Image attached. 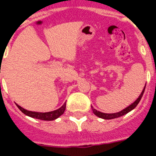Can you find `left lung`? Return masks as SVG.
I'll list each match as a JSON object with an SVG mask.
<instances>
[{"mask_svg":"<svg viewBox=\"0 0 156 156\" xmlns=\"http://www.w3.org/2000/svg\"><path fill=\"white\" fill-rule=\"evenodd\" d=\"M15 104L18 106V108L20 109L21 112H23L25 115L30 116L32 118L40 119V120H43V121H53V120L56 119L60 116H61L64 113L65 109H66V107L62 106L61 108H60L57 110H55V111L48 112H37L27 111V109L23 108L22 107H20L17 104Z\"/></svg>","mask_w":156,"mask_h":156,"instance_id":"obj_1","label":"left lung"}]
</instances>
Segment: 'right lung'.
Wrapping results in <instances>:
<instances>
[{
    "label": "right lung",
    "instance_id": "add662e5",
    "mask_svg": "<svg viewBox=\"0 0 156 156\" xmlns=\"http://www.w3.org/2000/svg\"><path fill=\"white\" fill-rule=\"evenodd\" d=\"M145 89V88H144ZM143 92H144V90H143V92H142V94L140 95V96L138 97V99L137 100H136L135 102L133 103V104H131L130 106H129L128 108H126V109H124V110H122L121 112H117V113H114V114H104V113H101V115L100 116H99L98 115V113H95L96 115H98V116H100V117H101V118H104V119H113V118H116V117H119V116H123V115H125V114L128 113L129 112H130L131 110H133L134 108H135L136 106H137V104L139 103V101H140L141 98H142V96H143Z\"/></svg>",
    "mask_w": 156,
    "mask_h": 156
}]
</instances>
